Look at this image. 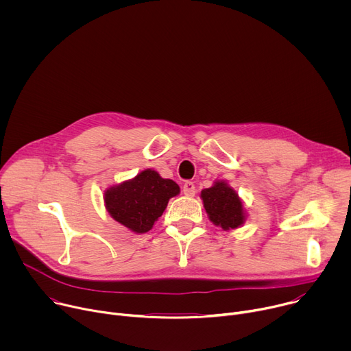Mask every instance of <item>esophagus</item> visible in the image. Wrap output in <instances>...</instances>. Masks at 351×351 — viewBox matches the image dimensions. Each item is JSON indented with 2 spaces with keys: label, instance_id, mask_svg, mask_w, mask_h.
I'll return each instance as SVG.
<instances>
[{
  "label": "esophagus",
  "instance_id": "obj_1",
  "mask_svg": "<svg viewBox=\"0 0 351 351\" xmlns=\"http://www.w3.org/2000/svg\"><path fill=\"white\" fill-rule=\"evenodd\" d=\"M182 191L186 195H194L195 194V184H194V182H190V180L184 182Z\"/></svg>",
  "mask_w": 351,
  "mask_h": 351
}]
</instances>
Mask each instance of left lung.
Instances as JSON below:
<instances>
[{
  "mask_svg": "<svg viewBox=\"0 0 351 351\" xmlns=\"http://www.w3.org/2000/svg\"><path fill=\"white\" fill-rule=\"evenodd\" d=\"M202 198L210 219L223 230L234 229L244 222L241 202L225 182H217L213 187L204 189Z\"/></svg>",
  "mask_w": 351,
  "mask_h": 351,
  "instance_id": "obj_1",
  "label": "left lung"
}]
</instances>
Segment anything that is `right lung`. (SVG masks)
Instances as JSON below:
<instances>
[{"label":"right lung","instance_id":"obj_1","mask_svg":"<svg viewBox=\"0 0 351 351\" xmlns=\"http://www.w3.org/2000/svg\"><path fill=\"white\" fill-rule=\"evenodd\" d=\"M179 186L145 169L134 179L106 191V207L111 217L136 233H145L165 211L169 198L179 194Z\"/></svg>","mask_w":351,"mask_h":351}]
</instances>
